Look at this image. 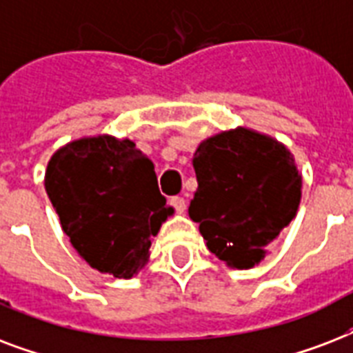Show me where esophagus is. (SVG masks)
Segmentation results:
<instances>
[{"label":"esophagus","instance_id":"obj_1","mask_svg":"<svg viewBox=\"0 0 353 353\" xmlns=\"http://www.w3.org/2000/svg\"><path fill=\"white\" fill-rule=\"evenodd\" d=\"M170 205L174 207V210H176V212H179V214H181V212H185V207H187V205H185V199L179 198V196L172 198Z\"/></svg>","mask_w":353,"mask_h":353}]
</instances>
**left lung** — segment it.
<instances>
[{
  "mask_svg": "<svg viewBox=\"0 0 353 353\" xmlns=\"http://www.w3.org/2000/svg\"><path fill=\"white\" fill-rule=\"evenodd\" d=\"M188 214L210 252L236 269L256 265L295 218L302 177L284 144L236 128L199 144Z\"/></svg>",
  "mask_w": 353,
  "mask_h": 353,
  "instance_id": "obj_1",
  "label": "left lung"
}]
</instances>
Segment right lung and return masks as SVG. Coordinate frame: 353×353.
Instances as JSON below:
<instances>
[{
  "label": "right lung",
  "instance_id": "obj_1",
  "mask_svg": "<svg viewBox=\"0 0 353 353\" xmlns=\"http://www.w3.org/2000/svg\"><path fill=\"white\" fill-rule=\"evenodd\" d=\"M46 190L71 245L91 268L132 279L148 262L166 209L152 161L130 139L97 135L52 155Z\"/></svg>",
  "mask_w": 353,
  "mask_h": 353
}]
</instances>
